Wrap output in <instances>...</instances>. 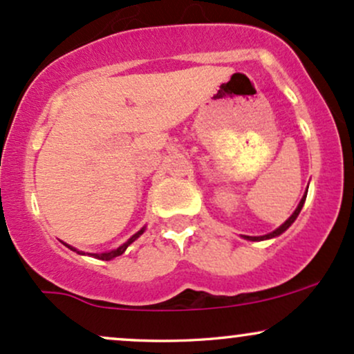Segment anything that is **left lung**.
<instances>
[{
	"mask_svg": "<svg viewBox=\"0 0 354 354\" xmlns=\"http://www.w3.org/2000/svg\"><path fill=\"white\" fill-rule=\"evenodd\" d=\"M306 194H308V189L304 191V194H303L301 201H299V205L296 206V209L293 211V214H291V216L288 218L286 221H284L283 225L279 226V228H276L274 231H271V233H268V234H263V236H245V234H243V238L248 239V241H265V239H271V238H276V236H279V234H283L284 231H286L288 228H290L291 225H293V223H295V219L298 218L299 211H301L303 205H304V201H306Z\"/></svg>",
	"mask_w": 354,
	"mask_h": 354,
	"instance_id": "1",
	"label": "left lung"
}]
</instances>
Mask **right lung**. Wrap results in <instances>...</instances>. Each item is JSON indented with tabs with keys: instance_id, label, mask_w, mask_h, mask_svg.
<instances>
[{
	"instance_id": "1",
	"label": "right lung",
	"mask_w": 354,
	"mask_h": 354,
	"mask_svg": "<svg viewBox=\"0 0 354 354\" xmlns=\"http://www.w3.org/2000/svg\"><path fill=\"white\" fill-rule=\"evenodd\" d=\"M145 230H146V226H143V228H141L140 231H138V233L133 234V236L129 238L128 241H126V243H123V245H121L120 248H116V250H111V251H104V253H84V251L76 250V248H73V246H70V245H66V243H63V245L70 248L71 251H76V253H78V254H89V256H95V258H98V259H103V261H109V259H113V258H116V256L123 254L124 251H126V248H128L129 245H131L133 241H136V239L140 238L141 234L145 233Z\"/></svg>"
}]
</instances>
